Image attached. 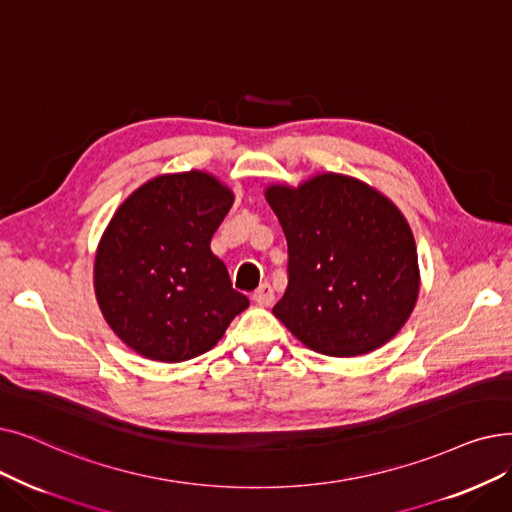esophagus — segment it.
<instances>
[{"instance_id":"esophagus-1","label":"esophagus","mask_w":512,"mask_h":512,"mask_svg":"<svg viewBox=\"0 0 512 512\" xmlns=\"http://www.w3.org/2000/svg\"><path fill=\"white\" fill-rule=\"evenodd\" d=\"M274 299H276V295H274V288L265 282V284H261L257 291L253 293V301L259 305V307H270L272 303H274Z\"/></svg>"}]
</instances>
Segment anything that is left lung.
Wrapping results in <instances>:
<instances>
[{"label": "left lung", "mask_w": 512, "mask_h": 512, "mask_svg": "<svg viewBox=\"0 0 512 512\" xmlns=\"http://www.w3.org/2000/svg\"><path fill=\"white\" fill-rule=\"evenodd\" d=\"M263 194L288 242V284L274 316L305 347L332 358L391 341L420 291L404 213L358 177L332 171L299 186L270 184Z\"/></svg>", "instance_id": "obj_1"}]
</instances>
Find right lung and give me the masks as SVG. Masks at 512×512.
<instances>
[{"instance_id": "add662e5", "label": "right lung", "mask_w": 512, "mask_h": 512, "mask_svg": "<svg viewBox=\"0 0 512 512\" xmlns=\"http://www.w3.org/2000/svg\"><path fill=\"white\" fill-rule=\"evenodd\" d=\"M232 203L224 182L192 169L152 177L119 205L98 242L94 291L129 349L165 364L192 360L249 307L209 247Z\"/></svg>"}]
</instances>
